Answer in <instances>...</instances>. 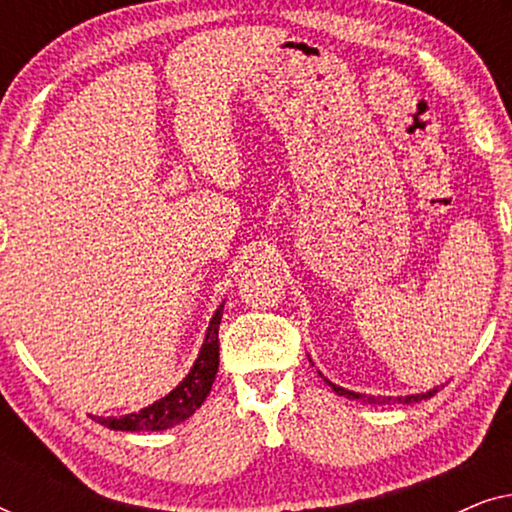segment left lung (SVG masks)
I'll return each instance as SVG.
<instances>
[{
  "instance_id": "obj_1",
  "label": "left lung",
  "mask_w": 512,
  "mask_h": 512,
  "mask_svg": "<svg viewBox=\"0 0 512 512\" xmlns=\"http://www.w3.org/2000/svg\"><path fill=\"white\" fill-rule=\"evenodd\" d=\"M324 382L338 396L352 398V401H363V403H370V405H384V403H396V401L398 403H419V401H424V398H431L433 394H438V387H433L431 391H426V394H412V396H398V398H391V396H366V394H356V391L342 389V387H338V384H333L331 380H326V377H324Z\"/></svg>"
}]
</instances>
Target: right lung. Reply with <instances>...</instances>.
Returning a JSON list of instances; mask_svg holds the SVG:
<instances>
[{"label":"right lung","instance_id":"obj_1","mask_svg":"<svg viewBox=\"0 0 512 512\" xmlns=\"http://www.w3.org/2000/svg\"><path fill=\"white\" fill-rule=\"evenodd\" d=\"M223 317V305L214 312L209 321L205 342H202L198 359H195L191 373L174 387L170 394L151 403L149 408L130 412L123 417H93L97 424L114 431H165L174 424H181L205 403L212 391L219 370V326Z\"/></svg>","mask_w":512,"mask_h":512}]
</instances>
